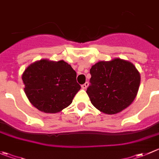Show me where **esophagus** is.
<instances>
[{"instance_id":"1","label":"esophagus","mask_w":159,"mask_h":159,"mask_svg":"<svg viewBox=\"0 0 159 159\" xmlns=\"http://www.w3.org/2000/svg\"><path fill=\"white\" fill-rule=\"evenodd\" d=\"M89 82H85L84 84L81 85V88H82V89H86L88 88V86H89Z\"/></svg>"}]
</instances>
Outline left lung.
<instances>
[{
	"instance_id": "obj_1",
	"label": "left lung",
	"mask_w": 159,
	"mask_h": 159,
	"mask_svg": "<svg viewBox=\"0 0 159 159\" xmlns=\"http://www.w3.org/2000/svg\"><path fill=\"white\" fill-rule=\"evenodd\" d=\"M87 89L92 104L106 114H116L128 107L139 89L141 75L131 62L120 58L98 61L90 69Z\"/></svg>"
}]
</instances>
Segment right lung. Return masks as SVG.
<instances>
[{"instance_id": "right-lung-1", "label": "right lung", "mask_w": 159, "mask_h": 159, "mask_svg": "<svg viewBox=\"0 0 159 159\" xmlns=\"http://www.w3.org/2000/svg\"><path fill=\"white\" fill-rule=\"evenodd\" d=\"M76 76L65 61L43 59L28 66L21 78L32 106L46 113H57L70 106L81 89Z\"/></svg>"}]
</instances>
